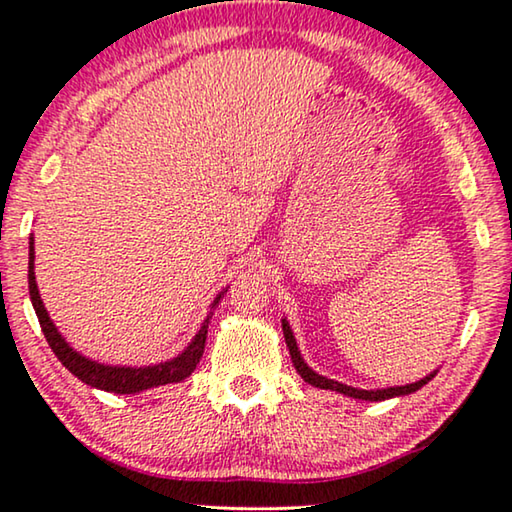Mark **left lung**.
Segmentation results:
<instances>
[{
  "mask_svg": "<svg viewBox=\"0 0 512 512\" xmlns=\"http://www.w3.org/2000/svg\"><path fill=\"white\" fill-rule=\"evenodd\" d=\"M281 330H284V337H286V346L288 351H291V360L295 369H298V374L305 379L307 383L316 385V388H323V390H337L342 392V395H348L353 399H369V402H381V399H390V397H399V395H411V392L420 390L422 385H425L429 379H434V374L425 376V379H420L411 385H397V388H383V390H358V388H351V385H344L339 381H332V379H325V376L316 374L314 369L307 367V362L302 360V355L298 351V344H295V337L291 328H288L286 321H281Z\"/></svg>",
  "mask_w": 512,
  "mask_h": 512,
  "instance_id": "8db88e82",
  "label": "left lung"
}]
</instances>
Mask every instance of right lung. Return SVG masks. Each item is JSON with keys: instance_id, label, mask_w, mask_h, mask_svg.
Segmentation results:
<instances>
[{"instance_id": "obj_1", "label": "right lung", "mask_w": 512, "mask_h": 512, "mask_svg": "<svg viewBox=\"0 0 512 512\" xmlns=\"http://www.w3.org/2000/svg\"><path fill=\"white\" fill-rule=\"evenodd\" d=\"M34 240L29 242V298H32V305L36 316H39L41 330L46 335L50 348L57 355V360L69 369L73 376H78L80 381L92 385V388H101L106 392H117V395H133V392L147 390V388H157V385H166V383H177L184 381L187 376L194 372L198 362L203 358L205 351V339H207V325H210V318L214 314V307L219 305L221 295H217V300L212 302V311L207 314L205 323L198 330V335L194 337V342L187 346V351L177 355V358L161 362V365L154 367H108V365H99V362H92L83 358V355L73 351V348L64 342L62 335H59L57 328L50 321L46 307H43L39 288H36V277H34Z\"/></svg>"}]
</instances>
